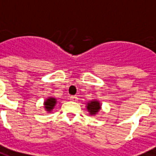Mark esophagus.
I'll use <instances>...</instances> for the list:
<instances>
[{
	"instance_id": "esophagus-1",
	"label": "esophagus",
	"mask_w": 156,
	"mask_h": 156,
	"mask_svg": "<svg viewBox=\"0 0 156 156\" xmlns=\"http://www.w3.org/2000/svg\"><path fill=\"white\" fill-rule=\"evenodd\" d=\"M70 100L73 101H78V97L76 96H70Z\"/></svg>"
}]
</instances>
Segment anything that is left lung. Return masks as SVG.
<instances>
[{
    "instance_id": "obj_1",
    "label": "left lung",
    "mask_w": 156,
    "mask_h": 156,
    "mask_svg": "<svg viewBox=\"0 0 156 156\" xmlns=\"http://www.w3.org/2000/svg\"><path fill=\"white\" fill-rule=\"evenodd\" d=\"M86 108L88 110V112L90 113V115L95 116L96 114L99 113V111L101 108V105L99 101L92 100L87 102Z\"/></svg>"
}]
</instances>
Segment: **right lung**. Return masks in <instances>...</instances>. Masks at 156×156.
I'll use <instances>...</instances> for the list:
<instances>
[{
    "mask_svg": "<svg viewBox=\"0 0 156 156\" xmlns=\"http://www.w3.org/2000/svg\"><path fill=\"white\" fill-rule=\"evenodd\" d=\"M56 99L55 97H48L47 98V100L44 101L43 105H44V108L47 111L48 113H50L52 110L54 109L55 106L56 104Z\"/></svg>",
    "mask_w": 156,
    "mask_h": 156,
    "instance_id": "obj_1",
    "label": "right lung"
}]
</instances>
